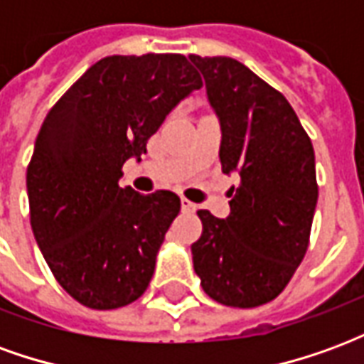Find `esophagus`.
<instances>
[{
  "instance_id": "1",
  "label": "esophagus",
  "mask_w": 364,
  "mask_h": 364,
  "mask_svg": "<svg viewBox=\"0 0 364 364\" xmlns=\"http://www.w3.org/2000/svg\"><path fill=\"white\" fill-rule=\"evenodd\" d=\"M181 210L183 213H195L197 210V205L195 203H191V200H187V198H181Z\"/></svg>"
}]
</instances>
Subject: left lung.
I'll use <instances>...</instances> for the list:
<instances>
[{
    "instance_id": "obj_1",
    "label": "left lung",
    "mask_w": 364,
    "mask_h": 364,
    "mask_svg": "<svg viewBox=\"0 0 364 364\" xmlns=\"http://www.w3.org/2000/svg\"><path fill=\"white\" fill-rule=\"evenodd\" d=\"M189 60L220 122L222 171L240 177L226 218L197 213L193 267L213 300L255 308L281 294L308 250L318 203L312 142L289 101L242 62Z\"/></svg>"
}]
</instances>
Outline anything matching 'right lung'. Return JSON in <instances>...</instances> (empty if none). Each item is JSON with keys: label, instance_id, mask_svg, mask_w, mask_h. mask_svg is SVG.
<instances>
[{"label": "right lung", "instance_id": "obj_1", "mask_svg": "<svg viewBox=\"0 0 364 364\" xmlns=\"http://www.w3.org/2000/svg\"><path fill=\"white\" fill-rule=\"evenodd\" d=\"M203 87L181 54L107 56L46 114L27 167L31 228L60 287L93 310L144 294L181 210L171 191L120 187L124 161Z\"/></svg>", "mask_w": 364, "mask_h": 364}]
</instances>
